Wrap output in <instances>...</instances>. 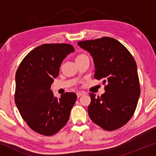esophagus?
Returning a JSON list of instances; mask_svg holds the SVG:
<instances>
[{
  "instance_id": "1",
  "label": "esophagus",
  "mask_w": 156,
  "mask_h": 156,
  "mask_svg": "<svg viewBox=\"0 0 156 156\" xmlns=\"http://www.w3.org/2000/svg\"><path fill=\"white\" fill-rule=\"evenodd\" d=\"M76 94H77L78 97H80L82 96H83V95L86 94V93H85V92H84V91H78V92H77V93H76Z\"/></svg>"
}]
</instances>
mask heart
<instances>
[{"instance_id":"heart-1","label":"heart","mask_w":156,"mask_h":156,"mask_svg":"<svg viewBox=\"0 0 156 156\" xmlns=\"http://www.w3.org/2000/svg\"><path fill=\"white\" fill-rule=\"evenodd\" d=\"M83 54H81V55H79V56H77V57H79V56H83Z\"/></svg>"}]
</instances>
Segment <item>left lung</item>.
I'll list each match as a JSON object with an SVG mask.
<instances>
[{"instance_id":"left-lung-1","label":"left lung","mask_w":156,"mask_h":156,"mask_svg":"<svg viewBox=\"0 0 156 156\" xmlns=\"http://www.w3.org/2000/svg\"><path fill=\"white\" fill-rule=\"evenodd\" d=\"M78 44L93 57L94 78L103 79V84L107 83L101 96L89 93V117L105 130L122 127L133 116L140 94L135 60L122 43L110 37Z\"/></svg>"}]
</instances>
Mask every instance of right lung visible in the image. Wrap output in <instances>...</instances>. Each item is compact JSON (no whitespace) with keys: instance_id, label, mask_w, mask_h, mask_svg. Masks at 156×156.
<instances>
[{"instance_id":"right-lung-1","label":"right lung","mask_w":156,"mask_h":156,"mask_svg":"<svg viewBox=\"0 0 156 156\" xmlns=\"http://www.w3.org/2000/svg\"><path fill=\"white\" fill-rule=\"evenodd\" d=\"M73 51L69 44H43L29 53L16 71L15 103L23 120L38 133L54 135L69 119L76 94L66 92L58 99L50 88L63 59Z\"/></svg>"}]
</instances>
